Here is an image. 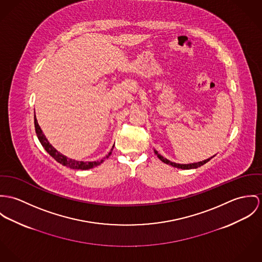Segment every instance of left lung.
Instances as JSON below:
<instances>
[{"instance_id":"1","label":"left lung","mask_w":262,"mask_h":262,"mask_svg":"<svg viewBox=\"0 0 262 262\" xmlns=\"http://www.w3.org/2000/svg\"><path fill=\"white\" fill-rule=\"evenodd\" d=\"M154 151H155V154L158 156V158L163 162V163H165V164H167V165H170V166H172V167H174V168H178V169H182V170H191V169H197V168H199V167H201V166H203L204 164H206L207 162H209L212 158H214L215 157V155L213 156V157H211V158H209V159H207V160H204L202 162H198V163H192V164H177V163H174V162H171V161H169L168 159H166V158H164L163 156H161L159 152H158V150H156V149H154Z\"/></svg>"}]
</instances>
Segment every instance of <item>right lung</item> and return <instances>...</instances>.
<instances>
[{
	"mask_svg": "<svg viewBox=\"0 0 262 262\" xmlns=\"http://www.w3.org/2000/svg\"><path fill=\"white\" fill-rule=\"evenodd\" d=\"M34 123H35V130H36V135L38 137V140L39 142L41 143V145H43V147L46 149V151L52 157L54 158L58 163H60L61 165L67 167V168H70V169H75V170H89V169H92L94 167H97L99 166L100 164H102L106 159H108V157L112 155V151L114 149V146L113 148L111 149V151L101 160L99 161H94V162H83V161H76V160H73V159H69L67 158L66 156L62 155L61 152H59L58 150L56 148H54V146L51 145L48 140L46 139L45 135L43 134L41 127L39 126L38 124V121H37V118L36 116L34 115Z\"/></svg>",
	"mask_w": 262,
	"mask_h": 262,
	"instance_id": "right-lung-1",
	"label": "right lung"
}]
</instances>
